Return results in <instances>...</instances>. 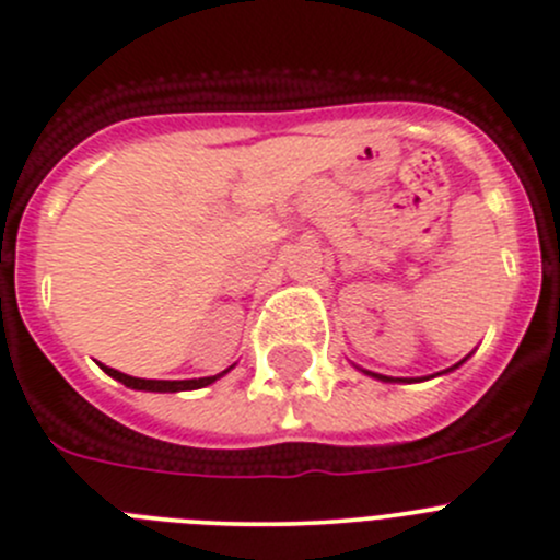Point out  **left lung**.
Segmentation results:
<instances>
[{
	"label": "left lung",
	"mask_w": 560,
	"mask_h": 560,
	"mask_svg": "<svg viewBox=\"0 0 560 560\" xmlns=\"http://www.w3.org/2000/svg\"><path fill=\"white\" fill-rule=\"evenodd\" d=\"M374 377H380V380H390V377H383V374H374Z\"/></svg>",
	"instance_id": "left-lung-1"
}]
</instances>
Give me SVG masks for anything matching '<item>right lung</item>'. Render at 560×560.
I'll list each match as a JSON object with an SVG mask.
<instances>
[{
	"label": "right lung",
	"mask_w": 560,
	"mask_h": 560,
	"mask_svg": "<svg viewBox=\"0 0 560 560\" xmlns=\"http://www.w3.org/2000/svg\"><path fill=\"white\" fill-rule=\"evenodd\" d=\"M103 372L108 374V377L119 380L122 385H128V388H139V390H194V388H205V385H210L213 380H219L221 374H213V377H199V380H142V377H130V374H122L117 372V369H108L103 366Z\"/></svg>",
	"instance_id": "1"
}]
</instances>
